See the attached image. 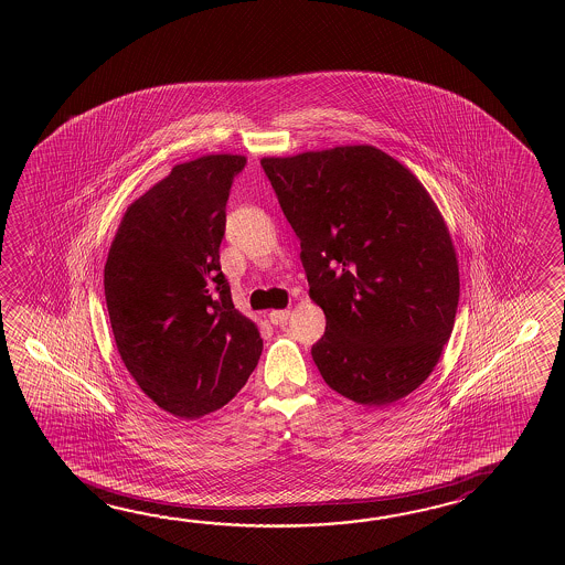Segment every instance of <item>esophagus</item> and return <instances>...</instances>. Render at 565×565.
Here are the masks:
<instances>
[{
    "mask_svg": "<svg viewBox=\"0 0 565 565\" xmlns=\"http://www.w3.org/2000/svg\"><path fill=\"white\" fill-rule=\"evenodd\" d=\"M288 317H290V311H288V309H282V311H270V315H268V319H270V323L273 324H285L288 321Z\"/></svg>",
    "mask_w": 565,
    "mask_h": 565,
    "instance_id": "esophagus-1",
    "label": "esophagus"
}]
</instances>
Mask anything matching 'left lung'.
I'll list each match as a JSON object with an SVG mask.
<instances>
[{
    "instance_id": "8db88e82",
    "label": "left lung",
    "mask_w": 565,
    "mask_h": 565,
    "mask_svg": "<svg viewBox=\"0 0 565 565\" xmlns=\"http://www.w3.org/2000/svg\"><path fill=\"white\" fill-rule=\"evenodd\" d=\"M324 312L312 361L337 394L387 406L426 382L457 317L458 260L418 178L372 145L263 157Z\"/></svg>"
}]
</instances>
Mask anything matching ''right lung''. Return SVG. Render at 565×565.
I'll return each instance as SVG.
<instances>
[{
    "label": "right lung",
    "mask_w": 565,
    "mask_h": 565,
    "mask_svg": "<svg viewBox=\"0 0 565 565\" xmlns=\"http://www.w3.org/2000/svg\"><path fill=\"white\" fill-rule=\"evenodd\" d=\"M246 157L180 163L120 220L105 299L120 360L157 406L195 420L241 392L263 353L220 268L226 202Z\"/></svg>",
    "instance_id": "obj_1"
}]
</instances>
